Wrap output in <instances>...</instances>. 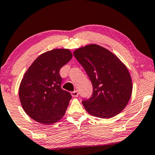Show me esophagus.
<instances>
[{
    "mask_svg": "<svg viewBox=\"0 0 155 155\" xmlns=\"http://www.w3.org/2000/svg\"><path fill=\"white\" fill-rule=\"evenodd\" d=\"M71 94L72 97H76L79 96V92H78L77 91H72L71 93Z\"/></svg>",
    "mask_w": 155,
    "mask_h": 155,
    "instance_id": "obj_1",
    "label": "esophagus"
}]
</instances>
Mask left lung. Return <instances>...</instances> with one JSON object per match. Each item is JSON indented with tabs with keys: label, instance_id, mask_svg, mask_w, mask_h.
Masks as SVG:
<instances>
[{
	"label": "left lung",
	"instance_id": "8db88e82",
	"mask_svg": "<svg viewBox=\"0 0 155 155\" xmlns=\"http://www.w3.org/2000/svg\"><path fill=\"white\" fill-rule=\"evenodd\" d=\"M74 55L93 87L91 97L82 101L87 112L102 119L120 113L132 93V78L125 64L110 51L95 44L80 47Z\"/></svg>",
	"mask_w": 155,
	"mask_h": 155
}]
</instances>
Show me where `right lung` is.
Instances as JSON below:
<instances>
[{"label":"right lung","mask_w":155,"mask_h":155,"mask_svg":"<svg viewBox=\"0 0 155 155\" xmlns=\"http://www.w3.org/2000/svg\"><path fill=\"white\" fill-rule=\"evenodd\" d=\"M72 56L67 48H54L41 54L25 71L19 87V98L31 119L50 125L65 114L71 95L61 89L59 71Z\"/></svg>","instance_id":"1"}]
</instances>
